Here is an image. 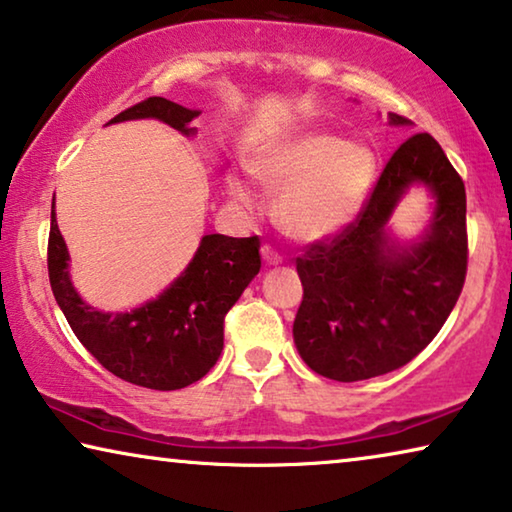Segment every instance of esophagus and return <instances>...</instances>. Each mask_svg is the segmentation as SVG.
<instances>
[{
	"instance_id": "1",
	"label": "esophagus",
	"mask_w": 512,
	"mask_h": 512,
	"mask_svg": "<svg viewBox=\"0 0 512 512\" xmlns=\"http://www.w3.org/2000/svg\"><path fill=\"white\" fill-rule=\"evenodd\" d=\"M261 254H263V261H265L267 265H279V263H283V256L279 254L277 249L270 247V245H263V247H261Z\"/></svg>"
}]
</instances>
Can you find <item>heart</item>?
<instances>
[{"label": "heart", "mask_w": 512, "mask_h": 512, "mask_svg": "<svg viewBox=\"0 0 512 512\" xmlns=\"http://www.w3.org/2000/svg\"><path fill=\"white\" fill-rule=\"evenodd\" d=\"M251 174L267 190H279L274 217L297 240L316 242L345 229L364 206L377 176L371 148L325 132L274 141L256 153ZM235 203L251 208L256 192L245 178H229Z\"/></svg>", "instance_id": "obj_1"}]
</instances>
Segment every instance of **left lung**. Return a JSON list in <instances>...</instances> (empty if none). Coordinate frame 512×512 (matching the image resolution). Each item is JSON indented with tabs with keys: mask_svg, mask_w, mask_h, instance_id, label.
<instances>
[{
	"mask_svg": "<svg viewBox=\"0 0 512 512\" xmlns=\"http://www.w3.org/2000/svg\"><path fill=\"white\" fill-rule=\"evenodd\" d=\"M391 125H407L389 114ZM412 184L433 198L427 233L400 246L386 233L392 208ZM304 297L293 338L304 364L336 382L396 371L437 336L467 277L465 183L428 132L389 157L352 224L297 258Z\"/></svg>",
	"mask_w": 512,
	"mask_h": 512,
	"instance_id": "8db88e82",
	"label": "left lung"
}]
</instances>
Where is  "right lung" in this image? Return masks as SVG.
Masks as SVG:
<instances>
[{
  "label": "right lung",
  "instance_id": "obj_1",
  "mask_svg": "<svg viewBox=\"0 0 512 512\" xmlns=\"http://www.w3.org/2000/svg\"><path fill=\"white\" fill-rule=\"evenodd\" d=\"M201 112L167 98H146L109 123L157 119L194 135ZM261 240L203 235L185 272L155 300L132 311L105 313L86 304L70 281L68 249L54 217L47 240V272L59 309L80 343L109 373L137 387L174 391L190 387L217 364L224 348V318L261 270Z\"/></svg>",
  "mask_w": 512,
  "mask_h": 512
}]
</instances>
